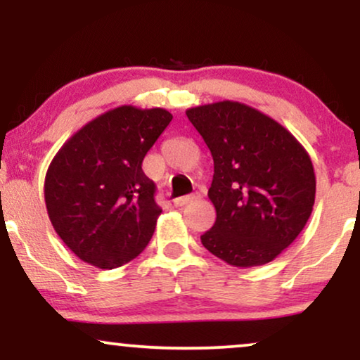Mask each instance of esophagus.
<instances>
[{
  "mask_svg": "<svg viewBox=\"0 0 360 360\" xmlns=\"http://www.w3.org/2000/svg\"><path fill=\"white\" fill-rule=\"evenodd\" d=\"M195 200H196L195 195H185V196H180V198H175L174 205L175 206H186V205L193 203Z\"/></svg>",
  "mask_w": 360,
  "mask_h": 360,
  "instance_id": "esophagus-1",
  "label": "esophagus"
}]
</instances>
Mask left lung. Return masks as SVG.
I'll return each instance as SVG.
<instances>
[{"label":"left lung","instance_id":"1","mask_svg":"<svg viewBox=\"0 0 360 360\" xmlns=\"http://www.w3.org/2000/svg\"><path fill=\"white\" fill-rule=\"evenodd\" d=\"M213 155L208 196L216 221L201 244L234 267L264 265L302 233L316 179L303 146L282 124L238 101L186 110Z\"/></svg>","mask_w":360,"mask_h":360}]
</instances>
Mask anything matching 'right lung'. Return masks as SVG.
Listing matches in <instances>:
<instances>
[{
  "label": "right lung",
  "mask_w": 360,
  "mask_h": 360,
  "mask_svg": "<svg viewBox=\"0 0 360 360\" xmlns=\"http://www.w3.org/2000/svg\"><path fill=\"white\" fill-rule=\"evenodd\" d=\"M172 116L162 108L120 106L77 131L49 165L44 196L67 248L98 269L136 259L162 213L142 160Z\"/></svg>",
  "instance_id": "1"
}]
</instances>
